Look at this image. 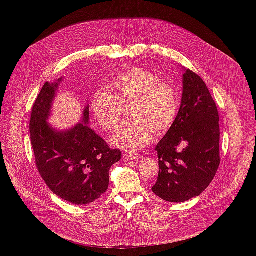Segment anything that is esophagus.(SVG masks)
<instances>
[{"label":"esophagus","mask_w":256,"mask_h":256,"mask_svg":"<svg viewBox=\"0 0 256 256\" xmlns=\"http://www.w3.org/2000/svg\"><path fill=\"white\" fill-rule=\"evenodd\" d=\"M126 161H130V160H134V159H136V156L134 155V154H124V157H122Z\"/></svg>","instance_id":"34e87169"}]
</instances>
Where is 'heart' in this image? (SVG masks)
<instances>
[{
    "mask_svg": "<svg viewBox=\"0 0 256 256\" xmlns=\"http://www.w3.org/2000/svg\"><path fill=\"white\" fill-rule=\"evenodd\" d=\"M114 94L97 91L92 99L91 110L99 126L114 130L122 120V104L130 103V120L122 124L112 138L118 148L130 152L142 150L157 134L167 132L178 114V100L171 84L142 68H130L110 81Z\"/></svg>",
    "mask_w": 256,
    "mask_h": 256,
    "instance_id": "b5f03b06",
    "label": "heart"
}]
</instances>
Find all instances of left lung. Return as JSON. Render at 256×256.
<instances>
[{
  "label": "left lung",
  "instance_id": "1",
  "mask_svg": "<svg viewBox=\"0 0 256 256\" xmlns=\"http://www.w3.org/2000/svg\"><path fill=\"white\" fill-rule=\"evenodd\" d=\"M184 92L176 120L158 142L159 175L153 192L170 202L198 196L220 165L218 108L206 83L190 70L182 75Z\"/></svg>",
  "mask_w": 256,
  "mask_h": 256
}]
</instances>
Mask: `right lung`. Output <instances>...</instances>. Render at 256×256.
Segmentation results:
<instances>
[{
  "label": "right lung",
  "instance_id": "add662e5",
  "mask_svg": "<svg viewBox=\"0 0 256 256\" xmlns=\"http://www.w3.org/2000/svg\"><path fill=\"white\" fill-rule=\"evenodd\" d=\"M62 78L46 82L32 107L30 138L36 167L50 190L72 204H88L108 188L109 170L122 159L89 124V106L82 122L66 130L54 128L48 120Z\"/></svg>",
  "mask_w": 256,
  "mask_h": 256
}]
</instances>
